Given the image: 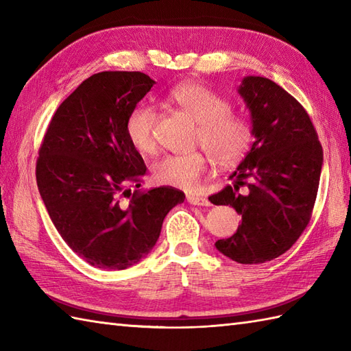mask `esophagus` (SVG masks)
<instances>
[{"label":"esophagus","mask_w":351,"mask_h":351,"mask_svg":"<svg viewBox=\"0 0 351 351\" xmlns=\"http://www.w3.org/2000/svg\"><path fill=\"white\" fill-rule=\"evenodd\" d=\"M187 202L191 204V205H199V206H208V205H210V200H208V199L200 197V196H193V195L187 196Z\"/></svg>","instance_id":"1"}]
</instances>
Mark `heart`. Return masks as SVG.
Listing matches in <instances>:
<instances>
[{
  "label": "heart",
  "instance_id": "b5f03b06",
  "mask_svg": "<svg viewBox=\"0 0 351 351\" xmlns=\"http://www.w3.org/2000/svg\"><path fill=\"white\" fill-rule=\"evenodd\" d=\"M169 99L197 122L195 145L204 147L215 164L230 166L250 151L255 140L252 119L230 111V102L213 88L200 83H182L171 88ZM156 122L158 111L151 104H138L131 110L126 136L138 152H155ZM208 155L204 151L164 155L154 162V180L169 187L193 190L206 175Z\"/></svg>",
  "mask_w": 351,
  "mask_h": 351
}]
</instances>
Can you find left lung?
<instances>
[{
	"mask_svg": "<svg viewBox=\"0 0 351 351\" xmlns=\"http://www.w3.org/2000/svg\"><path fill=\"white\" fill-rule=\"evenodd\" d=\"M250 110L255 141L230 175L234 185L211 195L241 215L237 232L215 243L240 264L283 255L309 225L323 166V147L309 114L271 80L247 77L238 88Z\"/></svg>",
	"mask_w": 351,
	"mask_h": 351,
	"instance_id": "8db88e82",
	"label": "left lung"
}]
</instances>
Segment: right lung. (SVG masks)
Listing matches in <instances>:
<instances>
[{"label":"right lung","mask_w":351,"mask_h":351,"mask_svg":"<svg viewBox=\"0 0 351 351\" xmlns=\"http://www.w3.org/2000/svg\"><path fill=\"white\" fill-rule=\"evenodd\" d=\"M154 84L143 72L88 77L57 108L37 156V187L58 234L104 270L145 258L164 217L185 199L164 185L138 190L146 164L126 136V119Z\"/></svg>","instance_id":"1"}]
</instances>
